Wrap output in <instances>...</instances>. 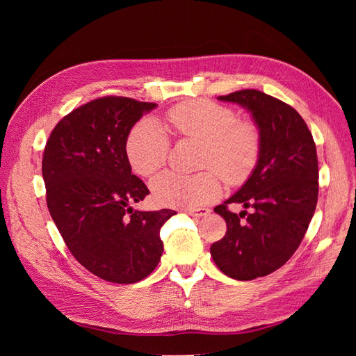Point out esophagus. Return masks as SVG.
Wrapping results in <instances>:
<instances>
[{
    "instance_id": "obj_1",
    "label": "esophagus",
    "mask_w": 356,
    "mask_h": 356,
    "mask_svg": "<svg viewBox=\"0 0 356 356\" xmlns=\"http://www.w3.org/2000/svg\"><path fill=\"white\" fill-rule=\"evenodd\" d=\"M186 212L191 217H204V215H208L211 212V209L208 208H188L186 209Z\"/></svg>"
}]
</instances>
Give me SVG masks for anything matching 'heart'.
<instances>
[{
  "label": "heart",
  "instance_id": "heart-1",
  "mask_svg": "<svg viewBox=\"0 0 356 356\" xmlns=\"http://www.w3.org/2000/svg\"><path fill=\"white\" fill-rule=\"evenodd\" d=\"M177 136L203 144L202 169L196 175L165 172L152 182L154 197L168 207L193 208L221 195V179L242 184L250 178L260 157V132L251 122H239L236 113L211 101L175 105L166 115ZM169 143L153 120H143L127 135L126 157L135 174L149 178L165 166Z\"/></svg>",
  "mask_w": 356,
  "mask_h": 356
}]
</instances>
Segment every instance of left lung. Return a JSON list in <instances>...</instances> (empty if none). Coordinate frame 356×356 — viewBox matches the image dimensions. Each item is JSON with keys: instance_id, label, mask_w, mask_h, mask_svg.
Masks as SVG:
<instances>
[{"instance_id": "1", "label": "left lung", "mask_w": 356, "mask_h": 356, "mask_svg": "<svg viewBox=\"0 0 356 356\" xmlns=\"http://www.w3.org/2000/svg\"><path fill=\"white\" fill-rule=\"evenodd\" d=\"M218 99L246 108L260 132V157L252 174L213 208L227 222V232L211 246L224 275L251 281L282 267L305 238L318 202L316 145L301 115L270 95L245 89ZM229 202L253 211L230 213Z\"/></svg>"}]
</instances>
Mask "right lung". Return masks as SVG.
<instances>
[{
    "label": "right lung",
    "mask_w": 356,
    "mask_h": 356,
    "mask_svg": "<svg viewBox=\"0 0 356 356\" xmlns=\"http://www.w3.org/2000/svg\"><path fill=\"white\" fill-rule=\"evenodd\" d=\"M157 104L105 96L71 111L42 156L47 208L68 250L104 281L135 284L163 254L160 229L175 211H135L149 191L126 157L131 129Z\"/></svg>",
    "instance_id": "obj_1"
}]
</instances>
